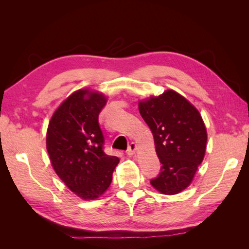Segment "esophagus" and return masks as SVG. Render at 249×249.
Segmentation results:
<instances>
[{"instance_id": "34e87169", "label": "esophagus", "mask_w": 249, "mask_h": 249, "mask_svg": "<svg viewBox=\"0 0 249 249\" xmlns=\"http://www.w3.org/2000/svg\"><path fill=\"white\" fill-rule=\"evenodd\" d=\"M136 152H137V145H136V143L132 142L131 144L129 145V148H127L126 153H127V155H129L130 157H134L135 155H136Z\"/></svg>"}]
</instances>
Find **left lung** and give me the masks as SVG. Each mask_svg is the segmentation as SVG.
<instances>
[{
  "instance_id": "1",
  "label": "left lung",
  "mask_w": 249,
  "mask_h": 249,
  "mask_svg": "<svg viewBox=\"0 0 249 249\" xmlns=\"http://www.w3.org/2000/svg\"><path fill=\"white\" fill-rule=\"evenodd\" d=\"M139 112L154 135L161 173L150 184L165 195L189 187L207 149V129L199 111L172 89L138 102Z\"/></svg>"
}]
</instances>
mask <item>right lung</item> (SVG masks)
Listing matches in <instances>:
<instances>
[{"mask_svg": "<svg viewBox=\"0 0 249 249\" xmlns=\"http://www.w3.org/2000/svg\"><path fill=\"white\" fill-rule=\"evenodd\" d=\"M107 95L88 88L65 99L52 115L47 149L57 176L78 197L94 200L107 191L119 159L104 153L99 114Z\"/></svg>", "mask_w": 249, "mask_h": 249, "instance_id": "add662e5", "label": "right lung"}]
</instances>
